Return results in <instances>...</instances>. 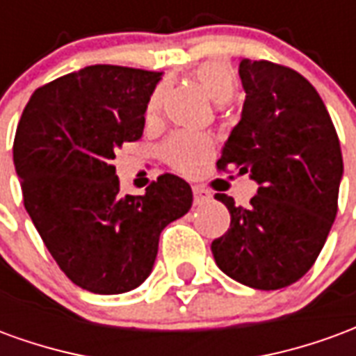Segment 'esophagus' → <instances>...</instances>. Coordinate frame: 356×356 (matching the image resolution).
Listing matches in <instances>:
<instances>
[{"label": "esophagus", "instance_id": "esophagus-1", "mask_svg": "<svg viewBox=\"0 0 356 356\" xmlns=\"http://www.w3.org/2000/svg\"><path fill=\"white\" fill-rule=\"evenodd\" d=\"M193 193H194V204H204V202L209 200V193H206V191L200 188V186H193Z\"/></svg>", "mask_w": 356, "mask_h": 356}]
</instances>
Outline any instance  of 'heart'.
<instances>
[{
	"instance_id": "b5f03b06",
	"label": "heart",
	"mask_w": 356,
	"mask_h": 356,
	"mask_svg": "<svg viewBox=\"0 0 356 356\" xmlns=\"http://www.w3.org/2000/svg\"><path fill=\"white\" fill-rule=\"evenodd\" d=\"M196 80L200 81L204 91L217 104H227L236 95L238 83L234 74L223 63H206L196 70ZM162 101V89H156L150 95L147 104V116H154L160 108ZM213 154V145L206 135L198 133H175L163 143V156L165 160L179 171H193L196 165H200L209 160Z\"/></svg>"
}]
</instances>
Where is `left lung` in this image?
I'll return each instance as SVG.
<instances>
[{
    "label": "left lung",
    "mask_w": 356,
    "mask_h": 356,
    "mask_svg": "<svg viewBox=\"0 0 356 356\" xmlns=\"http://www.w3.org/2000/svg\"><path fill=\"white\" fill-rule=\"evenodd\" d=\"M240 122L217 162L250 173L257 194L242 208L216 194L231 229L211 242L217 267L255 290L298 282L313 267L337 213L343 158L321 95L291 68L240 60Z\"/></svg>",
    "instance_id": "left-lung-1"
}]
</instances>
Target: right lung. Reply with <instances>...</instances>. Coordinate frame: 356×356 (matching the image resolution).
Returning a JSON list of instances; mask_svg holds the SVG:
<instances>
[{"label":"right lung","instance_id":"1","mask_svg":"<svg viewBox=\"0 0 356 356\" xmlns=\"http://www.w3.org/2000/svg\"><path fill=\"white\" fill-rule=\"evenodd\" d=\"M162 72L95 65L35 89L20 116L13 162L24 208L76 286L112 296L154 267L162 231L193 206L185 179L160 175L140 196L120 194L112 160L139 140Z\"/></svg>","mask_w":356,"mask_h":356}]
</instances>
